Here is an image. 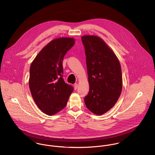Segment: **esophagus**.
I'll return each mask as SVG.
<instances>
[{
    "label": "esophagus",
    "instance_id": "esophagus-1",
    "mask_svg": "<svg viewBox=\"0 0 155 155\" xmlns=\"http://www.w3.org/2000/svg\"><path fill=\"white\" fill-rule=\"evenodd\" d=\"M74 89L76 90L78 88V84H75L74 85Z\"/></svg>",
    "mask_w": 155,
    "mask_h": 155
}]
</instances>
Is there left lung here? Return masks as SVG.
<instances>
[{"mask_svg": "<svg viewBox=\"0 0 155 155\" xmlns=\"http://www.w3.org/2000/svg\"><path fill=\"white\" fill-rule=\"evenodd\" d=\"M85 48L89 92L85 97L87 107L102 115L117 102L123 87L120 63L113 50L96 35L81 37Z\"/></svg>", "mask_w": 155, "mask_h": 155, "instance_id": "obj_1", "label": "left lung"}]
</instances>
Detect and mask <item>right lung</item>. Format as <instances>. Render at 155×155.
Returning <instances> with one entry per match:
<instances>
[{
  "label": "right lung",
  "mask_w": 155,
  "mask_h": 155,
  "mask_svg": "<svg viewBox=\"0 0 155 155\" xmlns=\"http://www.w3.org/2000/svg\"><path fill=\"white\" fill-rule=\"evenodd\" d=\"M74 44L73 38L52 40L38 53L31 64V94L38 108L49 116L64 109L73 91V87L66 84L62 78V61Z\"/></svg>",
  "instance_id": "obj_1"
}]
</instances>
